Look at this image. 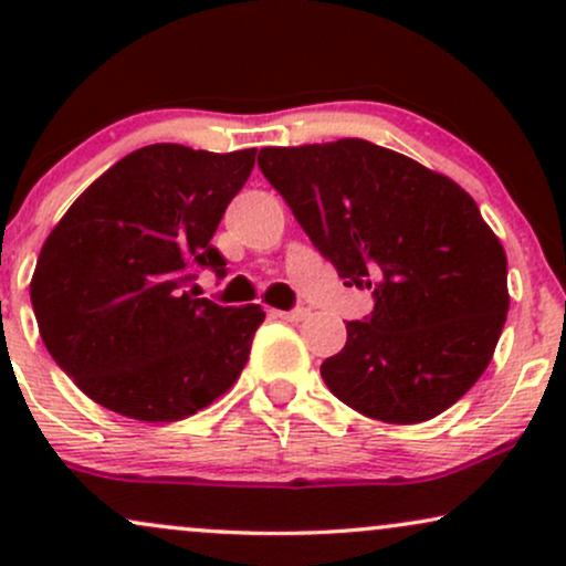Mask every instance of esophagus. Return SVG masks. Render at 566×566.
<instances>
[{
    "mask_svg": "<svg viewBox=\"0 0 566 566\" xmlns=\"http://www.w3.org/2000/svg\"><path fill=\"white\" fill-rule=\"evenodd\" d=\"M276 319H284V322H303L305 316H308V311L305 308H295V311H274Z\"/></svg>",
    "mask_w": 566,
    "mask_h": 566,
    "instance_id": "esophagus-1",
    "label": "esophagus"
}]
</instances>
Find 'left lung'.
I'll return each mask as SVG.
<instances>
[{
  "label": "left lung",
  "instance_id": "obj_1",
  "mask_svg": "<svg viewBox=\"0 0 566 566\" xmlns=\"http://www.w3.org/2000/svg\"><path fill=\"white\" fill-rule=\"evenodd\" d=\"M258 167L346 284L375 290L322 378L382 423L437 418L482 378L509 316V261L447 175L369 140L261 148Z\"/></svg>",
  "mask_w": 566,
  "mask_h": 566
}]
</instances>
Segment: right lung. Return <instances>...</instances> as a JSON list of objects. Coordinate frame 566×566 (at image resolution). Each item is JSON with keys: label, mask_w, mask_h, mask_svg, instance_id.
Wrapping results in <instances>:
<instances>
[{"label": "right lung", "mask_w": 566, "mask_h": 566, "mask_svg": "<svg viewBox=\"0 0 566 566\" xmlns=\"http://www.w3.org/2000/svg\"><path fill=\"white\" fill-rule=\"evenodd\" d=\"M252 167L255 148L143 146L84 188L44 239L31 276L39 335L101 407L172 423L239 380L265 311L197 297L191 279L226 274L210 239Z\"/></svg>", "instance_id": "obj_1"}]
</instances>
